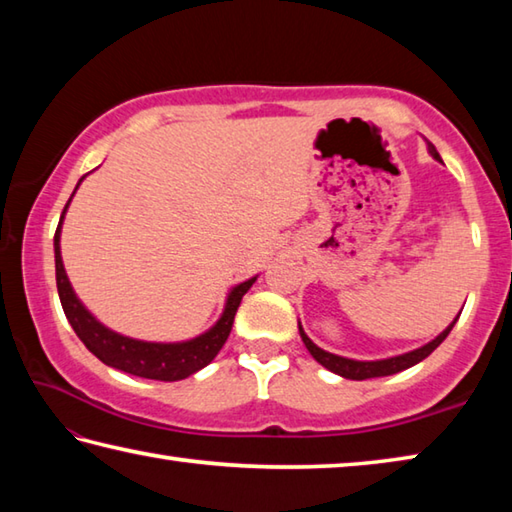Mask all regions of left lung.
I'll return each mask as SVG.
<instances>
[{"label": "left lung", "instance_id": "8db88e82", "mask_svg": "<svg viewBox=\"0 0 512 512\" xmlns=\"http://www.w3.org/2000/svg\"><path fill=\"white\" fill-rule=\"evenodd\" d=\"M429 155H432L436 161H441V155H438L436 148L429 143ZM461 315V312H459ZM459 319V317H456ZM456 319L452 321L450 326H447L441 335H438L436 339H432V342L416 348V351H409V353H402V355H396V357H387V360H373V362H362V360H348V357H342V355H335V353H328L324 351V348H319L312 339L303 333V328L299 324V335L303 339V344H306V348L310 351V355L315 357V360L326 366L328 371H333L337 375H342V378L346 380H371V378H384V375H393V373H400L409 369V366H414L418 362H423L427 355H432L438 346L443 344V339L450 335V330L454 328Z\"/></svg>", "mask_w": 512, "mask_h": 512}]
</instances>
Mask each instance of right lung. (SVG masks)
<instances>
[{
  "label": "right lung",
  "instance_id": "right-lung-1",
  "mask_svg": "<svg viewBox=\"0 0 512 512\" xmlns=\"http://www.w3.org/2000/svg\"><path fill=\"white\" fill-rule=\"evenodd\" d=\"M83 179L85 177H80V182H83ZM80 182L76 184V188L80 186ZM74 193H71V197H74ZM69 202L65 204V209H62L56 236H53V251H56V283H58L62 310H65L69 324L74 328V333L80 337V342L89 348V353H94L98 360L107 366H112V369H119L130 375H139V378H146V380H161V382L184 380L188 375L204 369L206 364H211L213 357L220 353V348L224 346V342H227L233 326V317H236V310L240 306L242 297L247 294V290L254 285L256 276H251L249 281H242L236 285V288H231L220 319L215 321L206 333L197 335L193 339L166 344V342H141V339L119 335L107 326H103L101 321H98L92 312L80 303V299L76 297V292L67 279L65 265H62V256H60V231H62V220H65V213L69 209Z\"/></svg>",
  "mask_w": 512,
  "mask_h": 512
}]
</instances>
